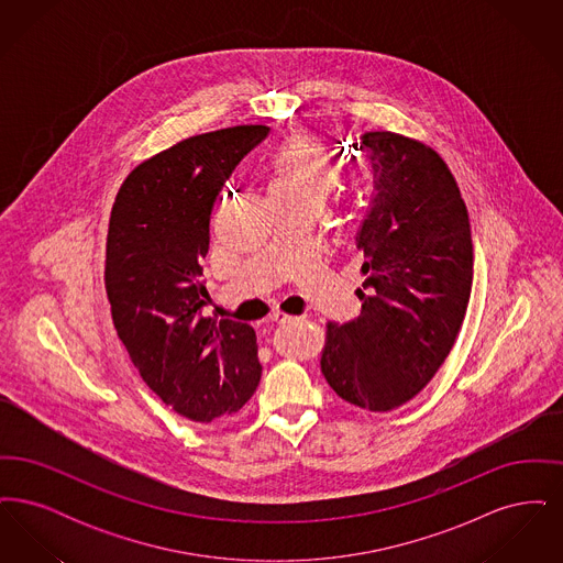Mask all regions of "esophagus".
Here are the masks:
<instances>
[{"label":"esophagus","instance_id":"esophagus-1","mask_svg":"<svg viewBox=\"0 0 563 563\" xmlns=\"http://www.w3.org/2000/svg\"><path fill=\"white\" fill-rule=\"evenodd\" d=\"M269 322L272 324H289V322L295 321V317H289V314H285V312H274V314H269Z\"/></svg>","mask_w":563,"mask_h":563}]
</instances>
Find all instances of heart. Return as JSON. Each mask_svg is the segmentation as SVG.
<instances>
[{
    "mask_svg": "<svg viewBox=\"0 0 563 563\" xmlns=\"http://www.w3.org/2000/svg\"><path fill=\"white\" fill-rule=\"evenodd\" d=\"M264 177L269 200L276 207L310 205L319 209L324 198L340 186L342 161L321 139L295 134L266 158ZM367 198L369 188H356L354 200L358 205H365Z\"/></svg>",
    "mask_w": 563,
    "mask_h": 563,
    "instance_id": "heart-1",
    "label": "heart"
}]
</instances>
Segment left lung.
<instances>
[{
	"label": "left lung",
	"instance_id": "obj_1",
	"mask_svg": "<svg viewBox=\"0 0 563 563\" xmlns=\"http://www.w3.org/2000/svg\"><path fill=\"white\" fill-rule=\"evenodd\" d=\"M354 147L374 168L356 236L363 306L354 321L327 322L321 372L344 401L390 411L429 384L454 346L473 285L471 223L450 166L422 141L375 131Z\"/></svg>",
	"mask_w": 563,
	"mask_h": 563
}]
</instances>
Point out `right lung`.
I'll use <instances>...</instances> for the list:
<instances>
[{
  "instance_id": "1",
  "label": "right lung",
  "mask_w": 563,
  "mask_h": 563,
  "mask_svg": "<svg viewBox=\"0 0 563 563\" xmlns=\"http://www.w3.org/2000/svg\"><path fill=\"white\" fill-rule=\"evenodd\" d=\"M246 124L196 134L134 166L111 207L106 289L143 382L194 422L236 413L260 384L253 327L202 317L214 198L268 136Z\"/></svg>"
}]
</instances>
